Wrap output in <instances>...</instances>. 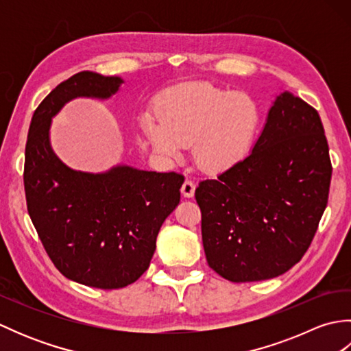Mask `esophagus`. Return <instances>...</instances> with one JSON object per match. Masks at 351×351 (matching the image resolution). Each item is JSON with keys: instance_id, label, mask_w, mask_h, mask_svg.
Returning <instances> with one entry per match:
<instances>
[{"instance_id": "1", "label": "esophagus", "mask_w": 351, "mask_h": 351, "mask_svg": "<svg viewBox=\"0 0 351 351\" xmlns=\"http://www.w3.org/2000/svg\"><path fill=\"white\" fill-rule=\"evenodd\" d=\"M195 190H196V184L187 178V180L184 181L182 187H181L182 196H184V197H193V196H195Z\"/></svg>"}]
</instances>
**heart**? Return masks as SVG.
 Here are the masks:
<instances>
[{
	"label": "heart",
	"instance_id": "b5f03b06",
	"mask_svg": "<svg viewBox=\"0 0 351 351\" xmlns=\"http://www.w3.org/2000/svg\"><path fill=\"white\" fill-rule=\"evenodd\" d=\"M259 125V107L249 95L205 83L170 88L158 101V116L141 117L156 152L176 160L195 143V160L206 171H223L243 161L255 145Z\"/></svg>",
	"mask_w": 351,
	"mask_h": 351
}]
</instances>
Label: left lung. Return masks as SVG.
Listing matches in <instances>:
<instances>
[{"mask_svg":"<svg viewBox=\"0 0 351 351\" xmlns=\"http://www.w3.org/2000/svg\"><path fill=\"white\" fill-rule=\"evenodd\" d=\"M330 178L319 114L282 92L250 154L196 189L208 265L230 282L265 280L288 271L317 232Z\"/></svg>","mask_w":351,"mask_h":351,"instance_id":"left-lung-1","label":"left lung"}]
</instances>
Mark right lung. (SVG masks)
Listing matches in <instances>:
<instances>
[{
    "label": "right lung",
    "instance_id": "right-lung-1",
    "mask_svg": "<svg viewBox=\"0 0 351 351\" xmlns=\"http://www.w3.org/2000/svg\"><path fill=\"white\" fill-rule=\"evenodd\" d=\"M121 77L83 71L58 84L36 108L25 146L29 219L64 278L101 289L123 288L143 274L156 235L181 199L184 176L114 166L73 170L51 147L52 117L75 98L108 99Z\"/></svg>",
    "mask_w": 351,
    "mask_h": 351
}]
</instances>
